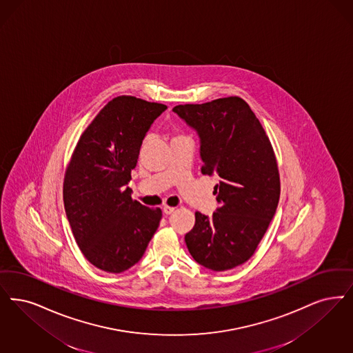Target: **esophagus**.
I'll return each instance as SVG.
<instances>
[{
    "instance_id": "obj_1",
    "label": "esophagus",
    "mask_w": 353,
    "mask_h": 353,
    "mask_svg": "<svg viewBox=\"0 0 353 353\" xmlns=\"http://www.w3.org/2000/svg\"><path fill=\"white\" fill-rule=\"evenodd\" d=\"M163 212H164L165 215H170V214L174 212V208H172V206H164V208H163Z\"/></svg>"
}]
</instances>
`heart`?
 Returning <instances> with one entry per match:
<instances>
[{
    "mask_svg": "<svg viewBox=\"0 0 353 353\" xmlns=\"http://www.w3.org/2000/svg\"><path fill=\"white\" fill-rule=\"evenodd\" d=\"M176 138H177V137H176Z\"/></svg>",
    "mask_w": 353,
    "mask_h": 353,
    "instance_id": "obj_1",
    "label": "heart"
}]
</instances>
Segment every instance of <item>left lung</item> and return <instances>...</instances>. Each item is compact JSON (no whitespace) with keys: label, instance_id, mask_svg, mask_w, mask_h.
<instances>
[{"label":"left lung","instance_id":"1","mask_svg":"<svg viewBox=\"0 0 353 353\" xmlns=\"http://www.w3.org/2000/svg\"><path fill=\"white\" fill-rule=\"evenodd\" d=\"M173 112L197 130L201 172L221 179L212 192L219 208L212 216L196 212L186 247L205 268H235L252 257L279 205L273 147L248 103L236 96L177 105Z\"/></svg>","mask_w":353,"mask_h":353}]
</instances>
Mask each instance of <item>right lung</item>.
<instances>
[{
    "mask_svg": "<svg viewBox=\"0 0 353 353\" xmlns=\"http://www.w3.org/2000/svg\"><path fill=\"white\" fill-rule=\"evenodd\" d=\"M165 105L132 96L109 101L85 128L67 165L63 199L74 240L89 263L121 273L145 252L161 219L126 186L141 141Z\"/></svg>",
    "mask_w": 353,
    "mask_h": 353,
    "instance_id": "1",
    "label": "right lung"
}]
</instances>
